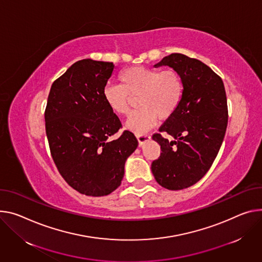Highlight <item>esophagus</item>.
<instances>
[{
	"label": "esophagus",
	"instance_id": "1",
	"mask_svg": "<svg viewBox=\"0 0 262 262\" xmlns=\"http://www.w3.org/2000/svg\"><path fill=\"white\" fill-rule=\"evenodd\" d=\"M137 137V140L139 142V145L141 146L143 143H145L146 141H148L150 139V136L149 135H146V134H138L136 135Z\"/></svg>",
	"mask_w": 262,
	"mask_h": 262
}]
</instances>
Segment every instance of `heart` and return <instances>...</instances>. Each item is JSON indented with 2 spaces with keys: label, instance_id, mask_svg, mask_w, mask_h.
I'll return each instance as SVG.
<instances>
[{
  "label": "heart",
  "instance_id": "obj_1",
  "mask_svg": "<svg viewBox=\"0 0 262 262\" xmlns=\"http://www.w3.org/2000/svg\"><path fill=\"white\" fill-rule=\"evenodd\" d=\"M118 78L120 84L104 86L103 98L115 114L128 116L132 97L138 96L140 108L126 122V127L137 134L152 127L158 118H169L184 96L183 78L176 69L130 67L123 70Z\"/></svg>",
  "mask_w": 262,
  "mask_h": 262
}]
</instances>
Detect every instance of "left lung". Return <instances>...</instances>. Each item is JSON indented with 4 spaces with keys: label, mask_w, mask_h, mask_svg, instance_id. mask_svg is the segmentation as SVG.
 <instances>
[{
    "label": "left lung",
    "mask_w": 262,
    "mask_h": 262,
    "mask_svg": "<svg viewBox=\"0 0 262 262\" xmlns=\"http://www.w3.org/2000/svg\"><path fill=\"white\" fill-rule=\"evenodd\" d=\"M156 66L178 71L184 96L160 133L152 135L162 152L151 163V171L162 187L182 190L208 172L221 149L228 125L226 90L221 76L196 58L172 53Z\"/></svg>",
    "instance_id": "left-lung-1"
}]
</instances>
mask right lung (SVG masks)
<instances>
[{
  "instance_id": "obj_1",
  "label": "right lung",
  "mask_w": 262,
  "mask_h": 262,
  "mask_svg": "<svg viewBox=\"0 0 262 262\" xmlns=\"http://www.w3.org/2000/svg\"><path fill=\"white\" fill-rule=\"evenodd\" d=\"M113 69V62L76 61L52 83L45 110L46 135L57 170L89 196L107 195L120 186L125 161L138 146L129 130L111 139L122 128L103 98Z\"/></svg>"
}]
</instances>
